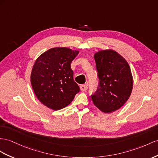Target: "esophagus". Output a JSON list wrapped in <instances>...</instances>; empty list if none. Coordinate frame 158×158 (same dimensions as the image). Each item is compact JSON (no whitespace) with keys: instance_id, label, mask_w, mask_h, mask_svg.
<instances>
[{"instance_id":"1","label":"esophagus","mask_w":158,"mask_h":158,"mask_svg":"<svg viewBox=\"0 0 158 158\" xmlns=\"http://www.w3.org/2000/svg\"><path fill=\"white\" fill-rule=\"evenodd\" d=\"M80 89L82 91H85L87 89V86L86 85H81Z\"/></svg>"}]
</instances>
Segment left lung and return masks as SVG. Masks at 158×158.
<instances>
[{
    "instance_id": "1",
    "label": "left lung",
    "mask_w": 158,
    "mask_h": 158,
    "mask_svg": "<svg viewBox=\"0 0 158 158\" xmlns=\"http://www.w3.org/2000/svg\"><path fill=\"white\" fill-rule=\"evenodd\" d=\"M99 79L98 88L91 99L104 113L119 110L127 102L133 89V77L129 64L113 50L101 51L94 55Z\"/></svg>"
}]
</instances>
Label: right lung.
<instances>
[{
	"instance_id": "add662e5",
	"label": "right lung",
	"mask_w": 158,
	"mask_h": 158,
	"mask_svg": "<svg viewBox=\"0 0 158 158\" xmlns=\"http://www.w3.org/2000/svg\"><path fill=\"white\" fill-rule=\"evenodd\" d=\"M78 53L66 47H55L36 60L31 75L32 87L38 99L47 107L53 110L65 107L79 92L71 68Z\"/></svg>"
}]
</instances>
